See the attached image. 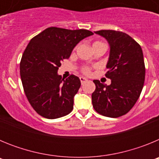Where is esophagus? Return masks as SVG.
<instances>
[{
    "label": "esophagus",
    "mask_w": 159,
    "mask_h": 159,
    "mask_svg": "<svg viewBox=\"0 0 159 159\" xmlns=\"http://www.w3.org/2000/svg\"><path fill=\"white\" fill-rule=\"evenodd\" d=\"M80 80L81 84H84V83H85V82H87V81H88V80H87L86 78H84V77H83V76L80 77Z\"/></svg>",
    "instance_id": "34e87169"
}]
</instances>
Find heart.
Instances as JSON below:
<instances>
[{
  "label": "heart",
  "mask_w": 159,
  "mask_h": 159,
  "mask_svg": "<svg viewBox=\"0 0 159 159\" xmlns=\"http://www.w3.org/2000/svg\"><path fill=\"white\" fill-rule=\"evenodd\" d=\"M98 43H102V42L97 41V42H95V43H94V44H98ZM91 70H92L91 69V67H88V66H85V67H82L81 71H82L84 74H85V75H89L90 73H91Z\"/></svg>",
  "instance_id": "1"
}]
</instances>
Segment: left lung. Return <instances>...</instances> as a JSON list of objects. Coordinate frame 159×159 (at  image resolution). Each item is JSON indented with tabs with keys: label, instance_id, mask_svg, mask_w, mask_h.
Segmentation results:
<instances>
[{
	"label": "left lung",
	"instance_id": "obj_1",
	"mask_svg": "<svg viewBox=\"0 0 159 159\" xmlns=\"http://www.w3.org/2000/svg\"><path fill=\"white\" fill-rule=\"evenodd\" d=\"M110 44V56L105 74L110 85L93 80L92 105L103 116L118 118L131 109L139 98L145 80V64L141 46L127 33L115 30H99Z\"/></svg>",
	"mask_w": 159,
	"mask_h": 159
}]
</instances>
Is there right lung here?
I'll return each mask as SVG.
<instances>
[{
	"instance_id": "add662e5",
	"label": "right lung",
	"mask_w": 159,
	"mask_h": 159,
	"mask_svg": "<svg viewBox=\"0 0 159 159\" xmlns=\"http://www.w3.org/2000/svg\"><path fill=\"white\" fill-rule=\"evenodd\" d=\"M92 35L86 29L50 27L30 40L22 55L20 73L25 95L40 116L54 119L72 111L80 80L74 75L64 80L57 71L77 43Z\"/></svg>"
}]
</instances>
